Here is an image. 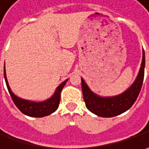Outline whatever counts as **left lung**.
Segmentation results:
<instances>
[{
  "instance_id": "left-lung-1",
  "label": "left lung",
  "mask_w": 149,
  "mask_h": 149,
  "mask_svg": "<svg viewBox=\"0 0 149 149\" xmlns=\"http://www.w3.org/2000/svg\"><path fill=\"white\" fill-rule=\"evenodd\" d=\"M145 54L143 49V60L138 76L133 84L123 93L112 97H101L95 94L81 78L82 92L85 105L89 111L103 118H110L121 114L129 109L139 95L144 77Z\"/></svg>"
}]
</instances>
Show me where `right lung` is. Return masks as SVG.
<instances>
[{
    "label": "right lung",
    "instance_id": "right-lung-1",
    "mask_svg": "<svg viewBox=\"0 0 149 149\" xmlns=\"http://www.w3.org/2000/svg\"><path fill=\"white\" fill-rule=\"evenodd\" d=\"M4 77H5V80H6V84L9 93H10V97H11L15 106L24 114H26L27 116L36 118H41L49 115L58 109L59 104H60L61 90L65 85L66 82L68 81V79H66L63 83L60 84L55 89L54 95H52L49 99L42 101V102H34V101L23 100L21 98H19L11 91V89L9 86L8 81H7L5 67H4Z\"/></svg>",
    "mask_w": 149,
    "mask_h": 149
}]
</instances>
